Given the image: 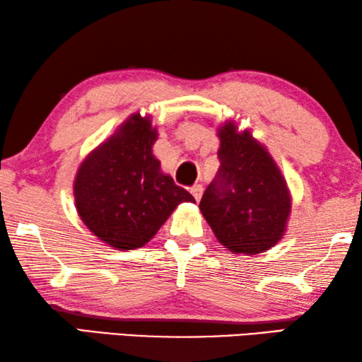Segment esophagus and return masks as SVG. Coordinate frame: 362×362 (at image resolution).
I'll use <instances>...</instances> for the list:
<instances>
[{
	"mask_svg": "<svg viewBox=\"0 0 362 362\" xmlns=\"http://www.w3.org/2000/svg\"><path fill=\"white\" fill-rule=\"evenodd\" d=\"M191 194L194 195V199L199 202L200 197H202V194H204V186L202 185H194L191 187Z\"/></svg>",
	"mask_w": 362,
	"mask_h": 362,
	"instance_id": "1",
	"label": "esophagus"
}]
</instances>
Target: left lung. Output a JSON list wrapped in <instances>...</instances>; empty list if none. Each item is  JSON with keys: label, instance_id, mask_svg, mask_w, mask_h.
Instances as JSON below:
<instances>
[{"label": "left lung", "instance_id": "obj_1", "mask_svg": "<svg viewBox=\"0 0 362 362\" xmlns=\"http://www.w3.org/2000/svg\"><path fill=\"white\" fill-rule=\"evenodd\" d=\"M220 168L200 200V210L216 239L234 253L269 250L284 235L290 194L268 151L239 133L234 122L218 129Z\"/></svg>", "mask_w": 362, "mask_h": 362}]
</instances>
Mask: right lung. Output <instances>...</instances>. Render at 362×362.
Here are the masks:
<instances>
[{
	"mask_svg": "<svg viewBox=\"0 0 362 362\" xmlns=\"http://www.w3.org/2000/svg\"><path fill=\"white\" fill-rule=\"evenodd\" d=\"M157 129L134 114L93 151L75 177V205L83 223L110 247L147 244L181 202H195L160 170L152 146Z\"/></svg>",
	"mask_w": 362,
	"mask_h": 362,
	"instance_id": "add662e5",
	"label": "right lung"
}]
</instances>
